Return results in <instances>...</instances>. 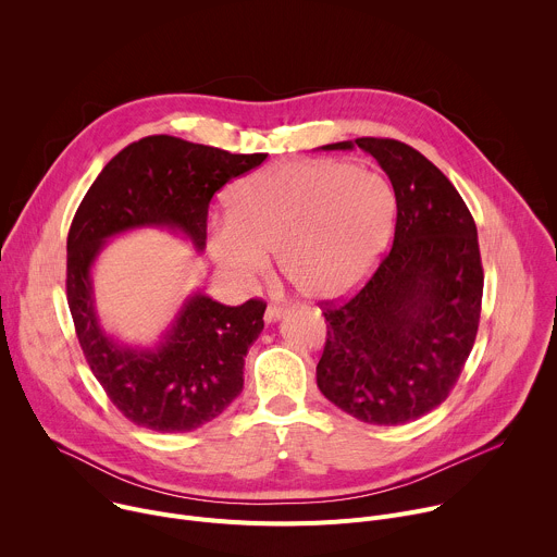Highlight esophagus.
Listing matches in <instances>:
<instances>
[{
    "label": "esophagus",
    "mask_w": 557,
    "mask_h": 557,
    "mask_svg": "<svg viewBox=\"0 0 557 557\" xmlns=\"http://www.w3.org/2000/svg\"><path fill=\"white\" fill-rule=\"evenodd\" d=\"M282 314H284V306H280V304H269V306H267V312H264V320H267V322H277Z\"/></svg>",
    "instance_id": "34e87169"
}]
</instances>
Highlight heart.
Masks as SVG:
<instances>
[{
	"label": "heart",
	"instance_id": "heart-1",
	"mask_svg": "<svg viewBox=\"0 0 557 557\" xmlns=\"http://www.w3.org/2000/svg\"><path fill=\"white\" fill-rule=\"evenodd\" d=\"M226 205L228 222L211 237L218 264L258 280L277 253L282 275L317 299L346 295L372 273L396 215L383 176L333 158L260 170L231 187Z\"/></svg>",
	"mask_w": 557,
	"mask_h": 557
}]
</instances>
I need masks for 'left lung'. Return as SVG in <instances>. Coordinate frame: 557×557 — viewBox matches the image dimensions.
Listing matches in <instances>:
<instances>
[{"mask_svg": "<svg viewBox=\"0 0 557 557\" xmlns=\"http://www.w3.org/2000/svg\"><path fill=\"white\" fill-rule=\"evenodd\" d=\"M376 158L396 198L389 253L346 301H322L326 346L317 385L372 425H404L438 408L456 385L481 322L479 231L447 176L394 138H355Z\"/></svg>", "mask_w": 557, "mask_h": 557, "instance_id": "1", "label": "left lung"}]
</instances>
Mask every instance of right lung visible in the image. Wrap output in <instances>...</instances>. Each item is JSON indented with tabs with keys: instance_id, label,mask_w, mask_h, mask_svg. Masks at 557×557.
<instances>
[{
	"instance_id": "add662e5",
	"label": "right lung",
	"mask_w": 557,
	"mask_h": 557,
	"mask_svg": "<svg viewBox=\"0 0 557 557\" xmlns=\"http://www.w3.org/2000/svg\"><path fill=\"white\" fill-rule=\"evenodd\" d=\"M267 161L176 136H145L121 149L78 205L67 233L65 293L86 361L116 410L134 425L191 432L226 410L243 392L245 357L264 329L262 299L224 306L196 293L156 348H127L97 320L90 269L110 237L165 226L198 251L215 191Z\"/></svg>"
}]
</instances>
